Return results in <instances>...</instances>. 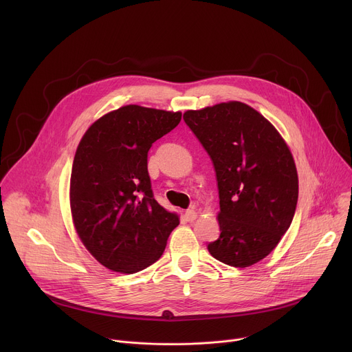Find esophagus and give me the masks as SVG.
<instances>
[{"instance_id": "34e87169", "label": "esophagus", "mask_w": 352, "mask_h": 352, "mask_svg": "<svg viewBox=\"0 0 352 352\" xmlns=\"http://www.w3.org/2000/svg\"><path fill=\"white\" fill-rule=\"evenodd\" d=\"M184 217H185L186 221H193V220L197 217V213H196V210H193V209H188V210L185 212Z\"/></svg>"}]
</instances>
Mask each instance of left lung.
<instances>
[{
  "instance_id": "8db88e82",
  "label": "left lung",
  "mask_w": 352,
  "mask_h": 352,
  "mask_svg": "<svg viewBox=\"0 0 352 352\" xmlns=\"http://www.w3.org/2000/svg\"><path fill=\"white\" fill-rule=\"evenodd\" d=\"M212 159L219 197L220 236L210 255L232 267L266 258L289 228L298 202V174L277 129L239 102L184 114Z\"/></svg>"
}]
</instances>
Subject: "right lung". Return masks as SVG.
<instances>
[{"mask_svg":"<svg viewBox=\"0 0 352 352\" xmlns=\"http://www.w3.org/2000/svg\"><path fill=\"white\" fill-rule=\"evenodd\" d=\"M181 113L124 106L83 135L71 174V212L79 238L104 267L132 274L157 262L179 224L153 196L147 152Z\"/></svg>","mask_w":352,"mask_h":352,"instance_id":"obj_1","label":"right lung"}]
</instances>
